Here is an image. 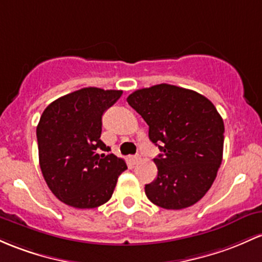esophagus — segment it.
<instances>
[{"label":"esophagus","mask_w":262,"mask_h":262,"mask_svg":"<svg viewBox=\"0 0 262 262\" xmlns=\"http://www.w3.org/2000/svg\"><path fill=\"white\" fill-rule=\"evenodd\" d=\"M130 162L133 164H137L138 162H140V155H133V157H130Z\"/></svg>","instance_id":"esophagus-1"}]
</instances>
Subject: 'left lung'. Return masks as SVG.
<instances>
[{
  "label": "left lung",
  "mask_w": 262,
  "mask_h": 262,
  "mask_svg": "<svg viewBox=\"0 0 262 262\" xmlns=\"http://www.w3.org/2000/svg\"><path fill=\"white\" fill-rule=\"evenodd\" d=\"M126 102L149 125V139L162 151L157 179L145 185L155 205L180 210L211 188L223 160L224 122L206 97L190 89L157 84L138 89Z\"/></svg>",
  "instance_id": "left-lung-1"
}]
</instances>
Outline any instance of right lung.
Masks as SVG:
<instances>
[{
    "label": "right lung",
    "instance_id": "1",
    "mask_svg": "<svg viewBox=\"0 0 262 262\" xmlns=\"http://www.w3.org/2000/svg\"><path fill=\"white\" fill-rule=\"evenodd\" d=\"M123 92L88 87L52 102L37 125L39 166L57 199L77 209L98 208L112 198L126 169L100 140L102 116Z\"/></svg>",
    "mask_w": 262,
    "mask_h": 262
}]
</instances>
